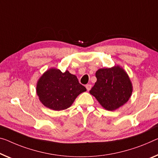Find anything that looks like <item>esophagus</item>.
<instances>
[{
    "mask_svg": "<svg viewBox=\"0 0 158 158\" xmlns=\"http://www.w3.org/2000/svg\"><path fill=\"white\" fill-rule=\"evenodd\" d=\"M85 87H86V88H87V91H89V89H91L92 85H91L90 84H87V85H86V86H85Z\"/></svg>",
    "mask_w": 158,
    "mask_h": 158,
    "instance_id": "34e87169",
    "label": "esophagus"
}]
</instances>
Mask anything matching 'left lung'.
<instances>
[{
	"mask_svg": "<svg viewBox=\"0 0 158 158\" xmlns=\"http://www.w3.org/2000/svg\"><path fill=\"white\" fill-rule=\"evenodd\" d=\"M95 76L97 82L89 93L106 110H115L129 99L132 85L124 70L119 66L101 69Z\"/></svg>",
	"mask_w": 158,
	"mask_h": 158,
	"instance_id": "8db88e82",
	"label": "left lung"
}]
</instances>
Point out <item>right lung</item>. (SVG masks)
I'll return each instance as SVG.
<instances>
[{
  "label": "right lung",
  "mask_w": 158,
  "mask_h": 158,
  "mask_svg": "<svg viewBox=\"0 0 158 158\" xmlns=\"http://www.w3.org/2000/svg\"><path fill=\"white\" fill-rule=\"evenodd\" d=\"M86 88L80 84L77 77L66 71L48 70L39 80L37 93L44 105L51 110L60 111L69 108Z\"/></svg>",
  "instance_id": "obj_1"
}]
</instances>
